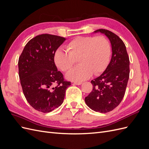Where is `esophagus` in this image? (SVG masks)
<instances>
[{
	"mask_svg": "<svg viewBox=\"0 0 149 149\" xmlns=\"http://www.w3.org/2000/svg\"><path fill=\"white\" fill-rule=\"evenodd\" d=\"M81 82H80V81H74V84H76V85H80V84H81Z\"/></svg>",
	"mask_w": 149,
	"mask_h": 149,
	"instance_id": "obj_1",
	"label": "esophagus"
}]
</instances>
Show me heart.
Segmentation results:
<instances>
[{
	"label": "heart",
	"instance_id": "b5f03b06",
	"mask_svg": "<svg viewBox=\"0 0 149 149\" xmlns=\"http://www.w3.org/2000/svg\"><path fill=\"white\" fill-rule=\"evenodd\" d=\"M65 51L59 49L55 52L54 60L58 68L64 72L69 71L76 61L80 64L68 72L69 79L83 81L93 73L100 74L107 67L111 49L109 42L102 36H80L67 45Z\"/></svg>",
	"mask_w": 149,
	"mask_h": 149
}]
</instances>
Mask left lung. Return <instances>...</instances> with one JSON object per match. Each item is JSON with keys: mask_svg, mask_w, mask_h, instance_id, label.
<instances>
[{"mask_svg": "<svg viewBox=\"0 0 149 149\" xmlns=\"http://www.w3.org/2000/svg\"><path fill=\"white\" fill-rule=\"evenodd\" d=\"M94 32L105 34L112 47V58L103 73L91 81L92 91L85 97L87 106L96 112L106 113L123 100L129 78V58L124 43L118 35L106 29Z\"/></svg>", "mask_w": 149, "mask_h": 149, "instance_id": "obj_1", "label": "left lung"}]
</instances>
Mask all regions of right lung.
<instances>
[{
    "instance_id": "obj_1",
    "label": "right lung",
    "mask_w": 149,
    "mask_h": 149,
    "mask_svg": "<svg viewBox=\"0 0 149 149\" xmlns=\"http://www.w3.org/2000/svg\"><path fill=\"white\" fill-rule=\"evenodd\" d=\"M65 40L51 34L37 35L26 44L19 57V75L24 96L31 107L43 113L61 105L71 85L54 61L56 49Z\"/></svg>"
}]
</instances>
